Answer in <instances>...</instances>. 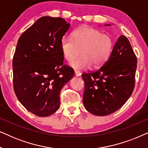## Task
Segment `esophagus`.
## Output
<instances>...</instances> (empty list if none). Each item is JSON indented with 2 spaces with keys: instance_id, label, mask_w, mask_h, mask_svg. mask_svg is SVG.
<instances>
[{
  "instance_id": "obj_1",
  "label": "esophagus",
  "mask_w": 148,
  "mask_h": 148,
  "mask_svg": "<svg viewBox=\"0 0 148 148\" xmlns=\"http://www.w3.org/2000/svg\"><path fill=\"white\" fill-rule=\"evenodd\" d=\"M75 75L76 76H80L81 75V73L79 71H77V70H75Z\"/></svg>"
}]
</instances>
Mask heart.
<instances>
[{
  "mask_svg": "<svg viewBox=\"0 0 148 148\" xmlns=\"http://www.w3.org/2000/svg\"><path fill=\"white\" fill-rule=\"evenodd\" d=\"M114 47L112 36L90 26H82L74 30L70 38L63 37L60 42L62 57L71 62L75 58L76 50L81 49V58L71 63L75 69L83 70L91 66L98 67L108 60Z\"/></svg>",
  "mask_w": 148,
  "mask_h": 148,
  "instance_id": "heart-1",
  "label": "heart"
}]
</instances>
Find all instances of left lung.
<instances>
[{
  "mask_svg": "<svg viewBox=\"0 0 148 148\" xmlns=\"http://www.w3.org/2000/svg\"><path fill=\"white\" fill-rule=\"evenodd\" d=\"M137 62L129 40L120 36L108 59L97 69L82 74L86 110L106 116L121 108L134 90Z\"/></svg>",
  "mask_w": 148,
  "mask_h": 148,
  "instance_id": "obj_1",
  "label": "left lung"
}]
</instances>
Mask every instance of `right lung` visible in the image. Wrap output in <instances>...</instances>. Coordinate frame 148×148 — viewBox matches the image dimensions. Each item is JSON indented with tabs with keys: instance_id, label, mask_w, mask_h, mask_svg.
Listing matches in <instances>:
<instances>
[{
	"instance_id": "add662e5",
	"label": "right lung",
	"mask_w": 148,
	"mask_h": 148,
	"mask_svg": "<svg viewBox=\"0 0 148 148\" xmlns=\"http://www.w3.org/2000/svg\"><path fill=\"white\" fill-rule=\"evenodd\" d=\"M70 24L61 17H42L18 40L13 58V88L30 112L47 116L60 107V93L74 75L63 64L60 42Z\"/></svg>"
}]
</instances>
